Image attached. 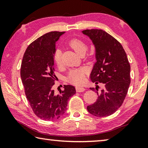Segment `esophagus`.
<instances>
[{"instance_id": "esophagus-1", "label": "esophagus", "mask_w": 148, "mask_h": 148, "mask_svg": "<svg viewBox=\"0 0 148 148\" xmlns=\"http://www.w3.org/2000/svg\"><path fill=\"white\" fill-rule=\"evenodd\" d=\"M76 89L77 92H84L86 90L84 87H76Z\"/></svg>"}]
</instances>
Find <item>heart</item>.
I'll return each instance as SVG.
<instances>
[{
    "label": "heart",
    "mask_w": 148,
    "mask_h": 148,
    "mask_svg": "<svg viewBox=\"0 0 148 148\" xmlns=\"http://www.w3.org/2000/svg\"><path fill=\"white\" fill-rule=\"evenodd\" d=\"M69 45L79 55L85 53L87 49L86 43L82 40L78 38H73L69 42ZM53 59L55 62L57 66H61L62 64L61 51L59 49H57L54 53ZM87 74V70L84 68H79L73 69L70 71L68 79L71 83L80 85L83 84L85 79V76Z\"/></svg>",
    "instance_id": "obj_1"
}]
</instances>
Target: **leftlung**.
<instances>
[{"instance_id": "8db88e82", "label": "left lung", "mask_w": 148, "mask_h": 148, "mask_svg": "<svg viewBox=\"0 0 148 148\" xmlns=\"http://www.w3.org/2000/svg\"><path fill=\"white\" fill-rule=\"evenodd\" d=\"M82 32L95 47L97 61L90 78L96 87L90 89L98 91L99 83L104 86L97 92V101L87 109L95 116H109L119 108L126 97L131 84V66L123 47L111 35L101 29H87Z\"/></svg>"}]
</instances>
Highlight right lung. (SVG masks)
I'll return each instance as SVG.
<instances>
[{
	"label": "right lung",
	"instance_id": "obj_1",
	"mask_svg": "<svg viewBox=\"0 0 148 148\" xmlns=\"http://www.w3.org/2000/svg\"><path fill=\"white\" fill-rule=\"evenodd\" d=\"M64 32L52 31L39 37L25 52L21 66V78L26 97L37 117L43 120L59 119L66 110L75 87L64 86L63 91L55 93L56 80L53 56L56 43Z\"/></svg>",
	"mask_w": 148,
	"mask_h": 148
}]
</instances>
